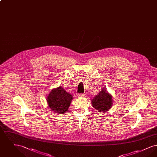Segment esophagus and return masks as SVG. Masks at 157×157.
I'll list each match as a JSON object with an SVG mask.
<instances>
[{"label":"esophagus","mask_w":157,"mask_h":157,"mask_svg":"<svg viewBox=\"0 0 157 157\" xmlns=\"http://www.w3.org/2000/svg\"><path fill=\"white\" fill-rule=\"evenodd\" d=\"M78 97H85V94H78Z\"/></svg>","instance_id":"34e87169"}]
</instances>
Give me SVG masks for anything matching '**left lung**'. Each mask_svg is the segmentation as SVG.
<instances>
[{"mask_svg": "<svg viewBox=\"0 0 157 157\" xmlns=\"http://www.w3.org/2000/svg\"><path fill=\"white\" fill-rule=\"evenodd\" d=\"M112 95L108 94L106 90H101L99 94L92 99V104L98 112H106L112 106Z\"/></svg>", "mask_w": 157, "mask_h": 157, "instance_id": "1", "label": "left lung"}]
</instances>
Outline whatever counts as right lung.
Masks as SVG:
<instances>
[{
    "label": "right lung",
    "mask_w": 157,
    "mask_h": 157,
    "mask_svg": "<svg viewBox=\"0 0 157 157\" xmlns=\"http://www.w3.org/2000/svg\"><path fill=\"white\" fill-rule=\"evenodd\" d=\"M72 99L70 94L59 86L52 90L47 97V102L50 108L54 112L62 113L67 112Z\"/></svg>",
    "instance_id": "1"
}]
</instances>
